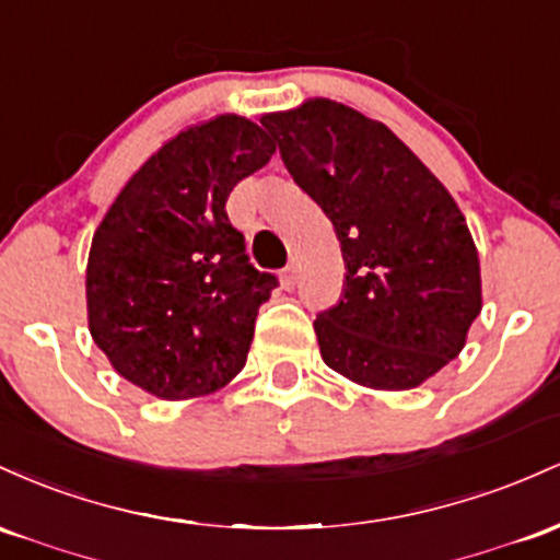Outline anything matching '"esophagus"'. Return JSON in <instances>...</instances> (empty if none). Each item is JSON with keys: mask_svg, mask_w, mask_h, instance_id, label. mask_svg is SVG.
I'll return each instance as SVG.
<instances>
[{"mask_svg": "<svg viewBox=\"0 0 560 560\" xmlns=\"http://www.w3.org/2000/svg\"><path fill=\"white\" fill-rule=\"evenodd\" d=\"M280 280H282V285H285V288H293V285H296V280H299V264H296V261L288 264V267L282 269Z\"/></svg>", "mask_w": 560, "mask_h": 560, "instance_id": "obj_1", "label": "esophagus"}]
</instances>
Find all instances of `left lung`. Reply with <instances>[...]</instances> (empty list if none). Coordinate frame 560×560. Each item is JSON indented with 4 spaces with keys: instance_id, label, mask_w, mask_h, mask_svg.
Instances as JSON below:
<instances>
[{
    "instance_id": "8db88e82",
    "label": "left lung",
    "mask_w": 560,
    "mask_h": 560,
    "mask_svg": "<svg viewBox=\"0 0 560 560\" xmlns=\"http://www.w3.org/2000/svg\"><path fill=\"white\" fill-rule=\"evenodd\" d=\"M261 127L332 222L347 275L314 319L323 362L373 392L425 383L481 312L479 250L455 198L386 124L312 97Z\"/></svg>"
}]
</instances>
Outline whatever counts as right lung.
<instances>
[{
	"label": "right lung",
	"instance_id": "obj_1",
	"mask_svg": "<svg viewBox=\"0 0 560 560\" xmlns=\"http://www.w3.org/2000/svg\"><path fill=\"white\" fill-rule=\"evenodd\" d=\"M275 150L246 116L192 124L131 174L94 230L86 323L113 370L142 392L198 399L246 368L278 280L248 264L224 203Z\"/></svg>",
	"mask_w": 560,
	"mask_h": 560
}]
</instances>
